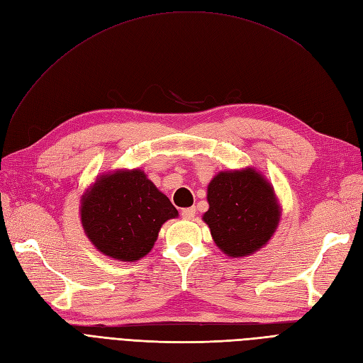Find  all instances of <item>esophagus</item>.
Wrapping results in <instances>:
<instances>
[{
	"instance_id": "1",
	"label": "esophagus",
	"mask_w": 363,
	"mask_h": 363,
	"mask_svg": "<svg viewBox=\"0 0 363 363\" xmlns=\"http://www.w3.org/2000/svg\"><path fill=\"white\" fill-rule=\"evenodd\" d=\"M182 216H183L184 219H194V216H195V207L183 208V211H182Z\"/></svg>"
}]
</instances>
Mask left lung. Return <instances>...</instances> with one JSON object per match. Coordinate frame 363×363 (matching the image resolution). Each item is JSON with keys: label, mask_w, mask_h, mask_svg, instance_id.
<instances>
[{"label": "left lung", "mask_w": 363, "mask_h": 363, "mask_svg": "<svg viewBox=\"0 0 363 363\" xmlns=\"http://www.w3.org/2000/svg\"><path fill=\"white\" fill-rule=\"evenodd\" d=\"M207 201L203 221L230 257L250 256L267 245L280 221L274 188L252 168L216 174L207 186Z\"/></svg>", "instance_id": "8db88e82"}]
</instances>
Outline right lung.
Masks as SVG:
<instances>
[{"mask_svg": "<svg viewBox=\"0 0 363 363\" xmlns=\"http://www.w3.org/2000/svg\"><path fill=\"white\" fill-rule=\"evenodd\" d=\"M86 236L103 255L135 262L147 256L160 227L179 216L177 208L140 169L103 174L82 199Z\"/></svg>", "mask_w": 363, "mask_h": 363, "instance_id": "add662e5", "label": "right lung"}]
</instances>
